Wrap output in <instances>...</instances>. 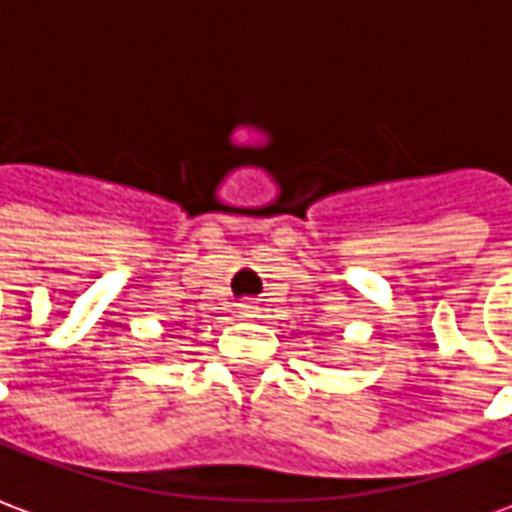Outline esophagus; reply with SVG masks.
I'll use <instances>...</instances> for the list:
<instances>
[{
	"label": "esophagus",
	"instance_id": "obj_1",
	"mask_svg": "<svg viewBox=\"0 0 512 512\" xmlns=\"http://www.w3.org/2000/svg\"><path fill=\"white\" fill-rule=\"evenodd\" d=\"M257 316V307L252 302H244L241 305V318H255Z\"/></svg>",
	"mask_w": 512,
	"mask_h": 512
}]
</instances>
